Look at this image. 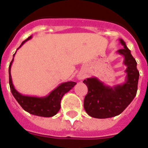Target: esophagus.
<instances>
[{
    "label": "esophagus",
    "instance_id": "esophagus-1",
    "mask_svg": "<svg viewBox=\"0 0 148 148\" xmlns=\"http://www.w3.org/2000/svg\"><path fill=\"white\" fill-rule=\"evenodd\" d=\"M80 77H81V78H82V77H84V75H81V76H80Z\"/></svg>",
    "mask_w": 148,
    "mask_h": 148
}]
</instances>
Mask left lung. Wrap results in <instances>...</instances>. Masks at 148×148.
I'll return each mask as SVG.
<instances>
[{
  "instance_id": "8db88e82",
  "label": "left lung",
  "mask_w": 148,
  "mask_h": 148,
  "mask_svg": "<svg viewBox=\"0 0 148 148\" xmlns=\"http://www.w3.org/2000/svg\"><path fill=\"white\" fill-rule=\"evenodd\" d=\"M120 43L124 48L117 53L124 58L126 65V80L124 84L114 87L105 85L97 77H90L83 81L88 86V91L84 101V108L89 116L95 118H109L121 114L134 100L138 90L139 71L137 62L131 51L122 39Z\"/></svg>"
}]
</instances>
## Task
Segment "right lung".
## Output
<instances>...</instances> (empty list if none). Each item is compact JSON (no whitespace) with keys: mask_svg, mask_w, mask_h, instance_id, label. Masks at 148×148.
Returning <instances> with one entry per match:
<instances>
[{"mask_svg":"<svg viewBox=\"0 0 148 148\" xmlns=\"http://www.w3.org/2000/svg\"><path fill=\"white\" fill-rule=\"evenodd\" d=\"M32 36H30L28 38L24 40L21 43L17 50L24 45V43L31 39ZM16 53V52H15ZM15 53L14 54V57ZM14 61V58L11 60L9 65V84L13 96L16 99V101L21 106V108L25 111L30 113L31 114L40 116V117H53L59 111L60 109V101L63 96L68 92L71 89L74 88L77 83L73 81H68L60 84V85L53 90L49 95L45 97H31V96H25L19 93L14 87L12 83V78L10 75V68Z\"/></svg>","mask_w":148,"mask_h":148,"instance_id":"right-lung-1","label":"right lung"}]
</instances>
